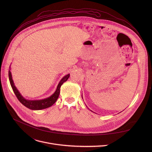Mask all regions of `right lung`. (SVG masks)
Listing matches in <instances>:
<instances>
[{
	"label": "right lung",
	"instance_id": "obj_1",
	"mask_svg": "<svg viewBox=\"0 0 152 152\" xmlns=\"http://www.w3.org/2000/svg\"><path fill=\"white\" fill-rule=\"evenodd\" d=\"M8 76H9V79L10 82V84L11 85V87L12 88V90L15 94L18 100L20 102V103H22L26 107L29 108L30 110H41L43 109H46V108H48L51 106H52L57 100L59 93H60V88L61 86L62 85V83L67 80L69 77H70V74L67 75L66 76H65L59 82L57 88L55 91V92L49 97H48L45 99H42V100H27L25 99L21 95L18 90L15 87V86L14 85L13 80L12 79V75H11V72L10 70H9L8 72Z\"/></svg>",
	"mask_w": 152,
	"mask_h": 152
}]
</instances>
